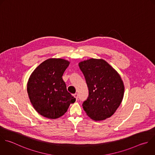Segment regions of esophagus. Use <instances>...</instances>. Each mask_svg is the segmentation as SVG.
I'll return each mask as SVG.
<instances>
[{"label": "esophagus", "instance_id": "34e87169", "mask_svg": "<svg viewBox=\"0 0 155 155\" xmlns=\"http://www.w3.org/2000/svg\"><path fill=\"white\" fill-rule=\"evenodd\" d=\"M73 96H74V97L76 99H78V93H75V94H73Z\"/></svg>", "mask_w": 155, "mask_h": 155}]
</instances>
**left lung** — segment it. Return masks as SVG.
<instances>
[{
	"mask_svg": "<svg viewBox=\"0 0 155 155\" xmlns=\"http://www.w3.org/2000/svg\"><path fill=\"white\" fill-rule=\"evenodd\" d=\"M88 88V97L83 104L87 114L94 120L111 117L122 102L124 85L117 72L103 59H90L81 62Z\"/></svg>",
	"mask_w": 155,
	"mask_h": 155,
	"instance_id": "1",
	"label": "left lung"
}]
</instances>
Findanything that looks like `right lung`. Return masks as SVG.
<instances>
[{"label": "right lung", "mask_w": 155, "mask_h": 155, "mask_svg": "<svg viewBox=\"0 0 155 155\" xmlns=\"http://www.w3.org/2000/svg\"><path fill=\"white\" fill-rule=\"evenodd\" d=\"M70 62L63 59H48L31 73L27 92L35 109L42 116L56 119L63 116L76 99L67 90L62 75Z\"/></svg>", "instance_id": "right-lung-1"}]
</instances>
